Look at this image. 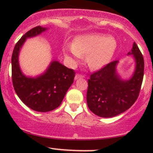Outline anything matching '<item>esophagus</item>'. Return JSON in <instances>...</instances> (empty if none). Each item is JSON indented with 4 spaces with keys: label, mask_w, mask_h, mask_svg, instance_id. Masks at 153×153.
I'll return each instance as SVG.
<instances>
[{
    "label": "esophagus",
    "mask_w": 153,
    "mask_h": 153,
    "mask_svg": "<svg viewBox=\"0 0 153 153\" xmlns=\"http://www.w3.org/2000/svg\"><path fill=\"white\" fill-rule=\"evenodd\" d=\"M84 78V75H81V74H76V75H75V79L77 80L78 79V78Z\"/></svg>",
    "instance_id": "obj_1"
}]
</instances>
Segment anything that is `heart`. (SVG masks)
I'll use <instances>...</instances> for the list:
<instances>
[{"mask_svg": "<svg viewBox=\"0 0 153 153\" xmlns=\"http://www.w3.org/2000/svg\"><path fill=\"white\" fill-rule=\"evenodd\" d=\"M117 49V41L113 37L102 34H86L74 38L72 47L64 48V52L76 62L81 56H86L88 66L100 69L106 66L113 57Z\"/></svg>", "mask_w": 153, "mask_h": 153, "instance_id": "obj_1", "label": "heart"}]
</instances>
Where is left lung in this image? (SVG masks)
Returning <instances> with one entry per match:
<instances>
[{
    "mask_svg": "<svg viewBox=\"0 0 153 153\" xmlns=\"http://www.w3.org/2000/svg\"><path fill=\"white\" fill-rule=\"evenodd\" d=\"M128 55H132L135 69L129 80H123L116 72L118 61L106 64L90 75L86 101L89 109L102 118L116 116L133 105L139 95L144 70L143 55L134 42Z\"/></svg>",
    "mask_w": 153,
    "mask_h": 153,
    "instance_id": "obj_1",
    "label": "left lung"
}]
</instances>
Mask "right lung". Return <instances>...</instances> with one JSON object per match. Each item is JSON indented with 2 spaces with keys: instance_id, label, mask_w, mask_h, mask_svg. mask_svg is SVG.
Returning a JSON list of instances; mask_svg holds the SVG:
<instances>
[{
  "instance_id": "add662e5",
  "label": "right lung",
  "mask_w": 153,
  "mask_h": 153,
  "mask_svg": "<svg viewBox=\"0 0 153 153\" xmlns=\"http://www.w3.org/2000/svg\"><path fill=\"white\" fill-rule=\"evenodd\" d=\"M47 28L38 26L28 31L15 44L12 55V78L15 92L30 109L46 112L61 105L73 83L75 72L58 61H53L45 72L35 78L24 75L19 66L18 55L27 38L37 36Z\"/></svg>"
}]
</instances>
